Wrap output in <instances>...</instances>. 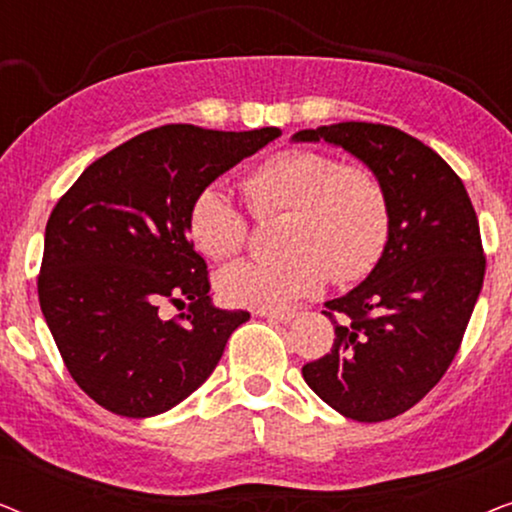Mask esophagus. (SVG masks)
<instances>
[{"label": "esophagus", "instance_id": "1", "mask_svg": "<svg viewBox=\"0 0 512 512\" xmlns=\"http://www.w3.org/2000/svg\"><path fill=\"white\" fill-rule=\"evenodd\" d=\"M261 314V317H265V319H270V321H277V324H289V321H293L296 319V312L293 310H261L258 312Z\"/></svg>", "mask_w": 512, "mask_h": 512}]
</instances>
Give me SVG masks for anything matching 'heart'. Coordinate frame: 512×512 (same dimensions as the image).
<instances>
[{"instance_id": "1", "label": "heart", "mask_w": 512, "mask_h": 512, "mask_svg": "<svg viewBox=\"0 0 512 512\" xmlns=\"http://www.w3.org/2000/svg\"><path fill=\"white\" fill-rule=\"evenodd\" d=\"M254 216L282 214L277 249L268 261L221 270L216 289L237 307H282L324 286L356 282L375 268L389 235V202L366 167L340 165L328 153L286 149L258 163L242 181ZM188 233L214 261L240 254L247 221L219 186H207L188 207Z\"/></svg>"}]
</instances>
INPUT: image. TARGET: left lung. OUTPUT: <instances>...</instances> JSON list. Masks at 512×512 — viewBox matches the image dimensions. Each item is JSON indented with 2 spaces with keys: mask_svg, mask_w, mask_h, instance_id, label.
Returning <instances> with one entry per match:
<instances>
[{
  "mask_svg": "<svg viewBox=\"0 0 512 512\" xmlns=\"http://www.w3.org/2000/svg\"><path fill=\"white\" fill-rule=\"evenodd\" d=\"M291 142L345 149L375 174L389 202L380 261L326 303L335 340L303 366L307 387L356 422L403 415L450 368L482 291L485 256L471 198L436 151L391 125H321Z\"/></svg>",
  "mask_w": 512,
  "mask_h": 512,
  "instance_id": "8db88e82",
  "label": "left lung"
}]
</instances>
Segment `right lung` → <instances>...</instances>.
I'll return each mask as SVG.
<instances>
[{"label":"right lung","instance_id":"add662e5","mask_svg":"<svg viewBox=\"0 0 512 512\" xmlns=\"http://www.w3.org/2000/svg\"><path fill=\"white\" fill-rule=\"evenodd\" d=\"M282 135L163 125L95 160L46 223L39 305L74 382L109 412L153 417L212 375L249 312L209 296L188 240L202 188ZM163 302L187 307L177 320Z\"/></svg>","mask_w":512,"mask_h":512}]
</instances>
